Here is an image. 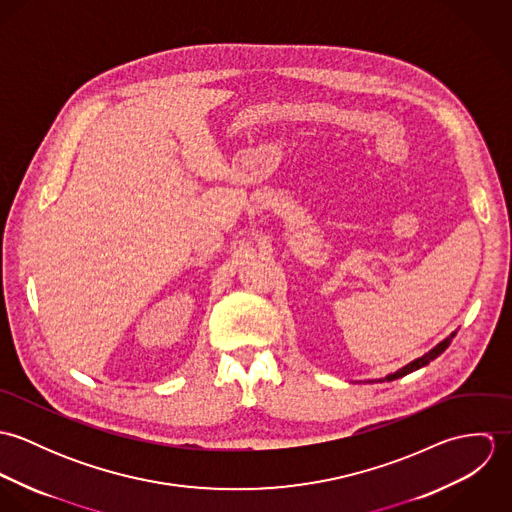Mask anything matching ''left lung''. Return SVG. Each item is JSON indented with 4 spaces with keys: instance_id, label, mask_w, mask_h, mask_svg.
Wrapping results in <instances>:
<instances>
[{
    "instance_id": "8db88e82",
    "label": "left lung",
    "mask_w": 512,
    "mask_h": 512,
    "mask_svg": "<svg viewBox=\"0 0 512 512\" xmlns=\"http://www.w3.org/2000/svg\"><path fill=\"white\" fill-rule=\"evenodd\" d=\"M453 337H455V331H453L447 339H443L441 343H438L432 351H428L426 355H422L420 359H416V361H412V363H408V365L398 368L396 372H392V374H388V376L380 378L378 382H390V380L402 378V376H406V374H410V372H414V370H418V368H422V366L430 365L434 359H438L439 355L449 347V343H451V339H453ZM370 382H374V380H370Z\"/></svg>"
}]
</instances>
